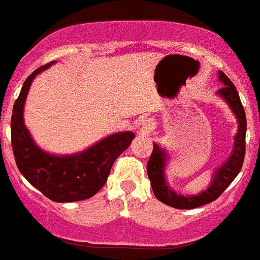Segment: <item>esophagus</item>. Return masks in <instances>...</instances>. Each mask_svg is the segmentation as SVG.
Segmentation results:
<instances>
[{"label":"esophagus","mask_w":260,"mask_h":260,"mask_svg":"<svg viewBox=\"0 0 260 260\" xmlns=\"http://www.w3.org/2000/svg\"><path fill=\"white\" fill-rule=\"evenodd\" d=\"M154 126H155V123L153 122V119H150V118H142V119H139L138 122H137V130H138V133H141V134H150L151 133V130L154 128Z\"/></svg>","instance_id":"esophagus-1"}]
</instances>
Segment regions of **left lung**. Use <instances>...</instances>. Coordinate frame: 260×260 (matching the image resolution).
<instances>
[{"label":"left lung","mask_w":260,"mask_h":260,"mask_svg":"<svg viewBox=\"0 0 260 260\" xmlns=\"http://www.w3.org/2000/svg\"><path fill=\"white\" fill-rule=\"evenodd\" d=\"M219 79L224 86L219 89L218 94L230 105L231 110L234 111V114L237 115L238 122H239V127H238L237 135H235V142H234L233 154L227 159L226 164L215 171L211 184L206 191L201 192L199 195H194V197H183V195H178L177 192H174L167 186L164 174L165 166H166V151L154 143L153 153H151L149 162H147V175H149L154 195L158 201H160L165 205L181 210L195 209L199 206L207 205V203L215 201L216 198H219L222 192L237 178L242 166H243L244 154H246V128H247V121H246L243 105H242L235 85L220 70Z\"/></svg>","instance_id":"obj_1"}]
</instances>
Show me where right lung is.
Instances as JSON below:
<instances>
[{
  "mask_svg": "<svg viewBox=\"0 0 260 260\" xmlns=\"http://www.w3.org/2000/svg\"><path fill=\"white\" fill-rule=\"evenodd\" d=\"M54 61L34 70L23 82L12 114V147L19 173L54 202H77L91 198L106 183L114 160L127 149L134 133H117L79 154L57 156L33 142L23 123V105L31 81Z\"/></svg>",
  "mask_w": 260,
  "mask_h": 260,
  "instance_id": "1",
  "label": "right lung"
}]
</instances>
